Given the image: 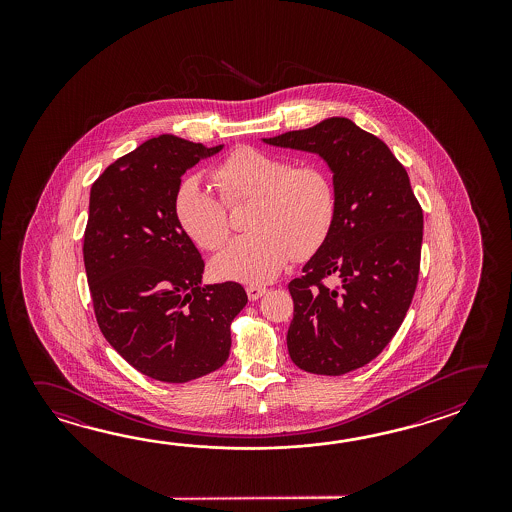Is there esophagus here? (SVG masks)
Segmentation results:
<instances>
[{"instance_id":"esophagus-1","label":"esophagus","mask_w":512,"mask_h":512,"mask_svg":"<svg viewBox=\"0 0 512 512\" xmlns=\"http://www.w3.org/2000/svg\"><path fill=\"white\" fill-rule=\"evenodd\" d=\"M265 293H267V287H261V285H249V287H247L249 300H258V298H261Z\"/></svg>"}]
</instances>
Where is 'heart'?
<instances>
[{
    "instance_id": "obj_1",
    "label": "heart",
    "mask_w": 512,
    "mask_h": 512,
    "mask_svg": "<svg viewBox=\"0 0 512 512\" xmlns=\"http://www.w3.org/2000/svg\"><path fill=\"white\" fill-rule=\"evenodd\" d=\"M219 196L190 177L177 186L174 214L199 249L218 251L230 234L229 210L252 203L247 229L214 256L221 280L265 283L289 261L313 256L329 238L337 216V192L318 164L293 166L274 153L241 146L212 170Z\"/></svg>"
}]
</instances>
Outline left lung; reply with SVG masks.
I'll return each mask as SVG.
<instances>
[{
	"label": "left lung",
	"mask_w": 512,
	"mask_h": 512,
	"mask_svg": "<svg viewBox=\"0 0 512 512\" xmlns=\"http://www.w3.org/2000/svg\"><path fill=\"white\" fill-rule=\"evenodd\" d=\"M263 142L320 155L337 192L329 238L289 283V357L316 375L362 368L388 346L414 298L423 210L410 177L379 137L344 117Z\"/></svg>",
	"instance_id": "obj_1"
}]
</instances>
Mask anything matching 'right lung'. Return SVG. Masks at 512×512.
I'll return each instance as SVG.
<instances>
[{"instance_id": "right-lung-1", "label": "right lung", "mask_w": 512, "mask_h": 512, "mask_svg": "<svg viewBox=\"0 0 512 512\" xmlns=\"http://www.w3.org/2000/svg\"><path fill=\"white\" fill-rule=\"evenodd\" d=\"M221 148L159 135L91 186L84 265L98 327L155 381L219 370L229 359L230 324L247 304L240 283H201L205 261L174 214L181 175Z\"/></svg>"}]
</instances>
